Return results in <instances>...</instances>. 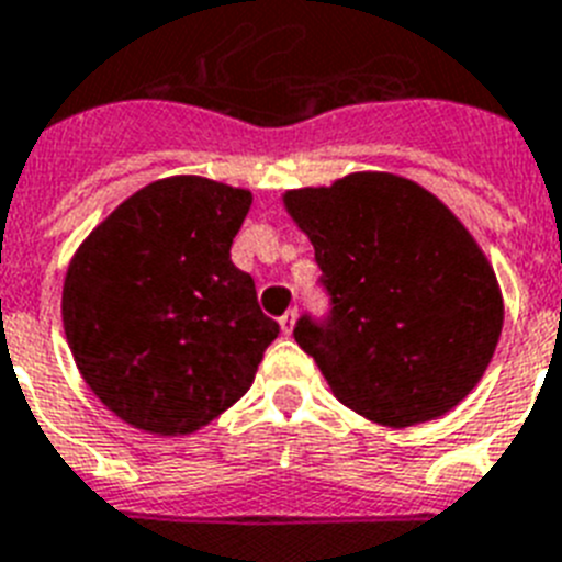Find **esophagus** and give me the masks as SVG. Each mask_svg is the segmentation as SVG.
<instances>
[{"mask_svg":"<svg viewBox=\"0 0 562 562\" xmlns=\"http://www.w3.org/2000/svg\"><path fill=\"white\" fill-rule=\"evenodd\" d=\"M295 318H299V313H295V310H286V313L281 315V318H278V322H281V330H284L286 336H290V333L295 330Z\"/></svg>","mask_w":562,"mask_h":562,"instance_id":"1","label":"esophagus"}]
</instances>
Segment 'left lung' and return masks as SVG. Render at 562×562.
<instances>
[{
  "instance_id": "left-lung-1",
  "label": "left lung",
  "mask_w": 562,
  "mask_h": 562,
  "mask_svg": "<svg viewBox=\"0 0 562 562\" xmlns=\"http://www.w3.org/2000/svg\"><path fill=\"white\" fill-rule=\"evenodd\" d=\"M284 206L333 301L327 322L304 315L292 336L341 405L411 428L474 391L503 333V292L437 194L391 171H353L290 189Z\"/></svg>"
}]
</instances>
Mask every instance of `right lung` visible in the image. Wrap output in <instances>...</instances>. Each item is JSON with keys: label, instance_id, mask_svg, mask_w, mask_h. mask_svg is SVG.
Listing matches in <instances>:
<instances>
[{"label": "right lung", "instance_id": "right-lung-1", "mask_svg": "<svg viewBox=\"0 0 562 562\" xmlns=\"http://www.w3.org/2000/svg\"><path fill=\"white\" fill-rule=\"evenodd\" d=\"M252 192L198 175L125 198L74 252L63 327L77 370L111 414L187 437L252 387L278 324L229 258Z\"/></svg>", "mask_w": 562, "mask_h": 562}]
</instances>
